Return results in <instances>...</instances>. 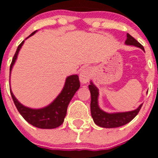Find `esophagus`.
Here are the masks:
<instances>
[{
	"instance_id": "esophagus-1",
	"label": "esophagus",
	"mask_w": 158,
	"mask_h": 158,
	"mask_svg": "<svg viewBox=\"0 0 158 158\" xmlns=\"http://www.w3.org/2000/svg\"><path fill=\"white\" fill-rule=\"evenodd\" d=\"M92 77V69L89 67H86L85 69H82L79 75V78H80V81L82 85H85L89 82L90 80V78Z\"/></svg>"
}]
</instances>
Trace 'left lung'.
Returning <instances> with one entry per match:
<instances>
[{
  "mask_svg": "<svg viewBox=\"0 0 158 158\" xmlns=\"http://www.w3.org/2000/svg\"><path fill=\"white\" fill-rule=\"evenodd\" d=\"M125 44L128 46H134L139 47L145 51L144 47L141 45L139 42L133 38L131 35L127 34V40ZM89 91L91 93V115L95 123L99 127L104 128H115L118 127H122L125 124L131 122L140 111L142 104L139 106L135 110L130 111H124V112H113L108 113L103 111L99 106V89L92 81L89 85Z\"/></svg>",
  "mask_w": 158,
  "mask_h": 158,
  "instance_id": "8db88e82",
  "label": "left lung"
}]
</instances>
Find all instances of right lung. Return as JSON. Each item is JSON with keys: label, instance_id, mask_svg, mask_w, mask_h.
Returning <instances> with one entry per match:
<instances>
[{"label": "right lung", "instance_id": "1", "mask_svg": "<svg viewBox=\"0 0 158 158\" xmlns=\"http://www.w3.org/2000/svg\"><path fill=\"white\" fill-rule=\"evenodd\" d=\"M36 31H37L32 32L28 37L25 39V40L33 35ZM23 43L24 40L17 47V50L12 58L10 65V74L12 67L17 59L18 54L22 46L23 45ZM79 88H80V81L77 75L73 74L67 77L61 93L49 105L42 108H31L26 107L16 98V96H14L11 89L10 93L18 111L27 123L31 124L32 126L41 129H54L58 127L63 123L68 105Z\"/></svg>", "mask_w": 158, "mask_h": 158}]
</instances>
